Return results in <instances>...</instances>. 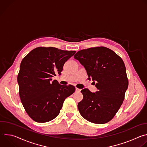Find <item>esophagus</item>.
Listing matches in <instances>:
<instances>
[{"label": "esophagus", "instance_id": "esophagus-1", "mask_svg": "<svg viewBox=\"0 0 147 147\" xmlns=\"http://www.w3.org/2000/svg\"><path fill=\"white\" fill-rule=\"evenodd\" d=\"M80 91H81V90H80V89L77 88H76V92H80Z\"/></svg>", "mask_w": 147, "mask_h": 147}]
</instances>
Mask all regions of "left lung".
<instances>
[{
    "mask_svg": "<svg viewBox=\"0 0 147 147\" xmlns=\"http://www.w3.org/2000/svg\"><path fill=\"white\" fill-rule=\"evenodd\" d=\"M74 58L85 67L88 80L94 81L98 91H81L82 100L78 103L81 115L87 120L104 124L115 116L124 99L129 85L122 59L112 50L94 47L77 52Z\"/></svg>",
    "mask_w": 147,
    "mask_h": 147,
    "instance_id": "8db88e82",
    "label": "left lung"
}]
</instances>
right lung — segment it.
Wrapping results in <instances>:
<instances>
[{"mask_svg":"<svg viewBox=\"0 0 147 147\" xmlns=\"http://www.w3.org/2000/svg\"><path fill=\"white\" fill-rule=\"evenodd\" d=\"M76 51L54 47H38L21 62L17 76L19 95L28 116L35 121L45 123L55 119L66 98L76 88L60 85L53 76L61 74L65 63Z\"/></svg>","mask_w":147,"mask_h":147,"instance_id":"add662e5","label":"right lung"}]
</instances>
